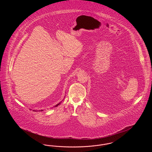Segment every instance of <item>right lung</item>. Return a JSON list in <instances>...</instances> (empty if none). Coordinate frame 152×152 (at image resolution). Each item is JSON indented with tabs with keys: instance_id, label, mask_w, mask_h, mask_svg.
Wrapping results in <instances>:
<instances>
[{
	"instance_id": "add662e5",
	"label": "right lung",
	"mask_w": 152,
	"mask_h": 152,
	"mask_svg": "<svg viewBox=\"0 0 152 152\" xmlns=\"http://www.w3.org/2000/svg\"><path fill=\"white\" fill-rule=\"evenodd\" d=\"M60 103H61V102H59V103H58V104H57V105H55V107H58V105H59V104H60ZM34 111H35V112H36V110H34ZM39 111H43V110H39Z\"/></svg>"
}]
</instances>
